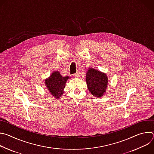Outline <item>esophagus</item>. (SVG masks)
<instances>
[{"instance_id":"34e87169","label":"esophagus","mask_w":154,"mask_h":154,"mask_svg":"<svg viewBox=\"0 0 154 154\" xmlns=\"http://www.w3.org/2000/svg\"><path fill=\"white\" fill-rule=\"evenodd\" d=\"M73 76H74V77H75V78H78V77L80 76V73H79V72H77V73L74 74L73 75Z\"/></svg>"}]
</instances>
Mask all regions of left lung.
<instances>
[{
	"label": "left lung",
	"mask_w": 154,
	"mask_h": 154,
	"mask_svg": "<svg viewBox=\"0 0 154 154\" xmlns=\"http://www.w3.org/2000/svg\"><path fill=\"white\" fill-rule=\"evenodd\" d=\"M86 82L91 94L96 97H101L106 93L108 79L104 72L89 68L86 72Z\"/></svg>",
	"instance_id": "left-lung-1"
}]
</instances>
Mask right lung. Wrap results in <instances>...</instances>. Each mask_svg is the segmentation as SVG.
<instances>
[{"instance_id":"1","label":"right lung","mask_w":154,"mask_h":154,"mask_svg":"<svg viewBox=\"0 0 154 154\" xmlns=\"http://www.w3.org/2000/svg\"><path fill=\"white\" fill-rule=\"evenodd\" d=\"M69 79L71 77L69 76L63 77L58 71H55L45 80V85L53 97L59 99L64 93L66 83Z\"/></svg>"}]
</instances>
